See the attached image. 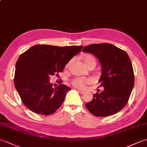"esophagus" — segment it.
I'll list each match as a JSON object with an SVG mask.
<instances>
[{"mask_svg": "<svg viewBox=\"0 0 147 147\" xmlns=\"http://www.w3.org/2000/svg\"><path fill=\"white\" fill-rule=\"evenodd\" d=\"M78 93H80V94H83L85 93V91H81V90H78Z\"/></svg>", "mask_w": 147, "mask_h": 147, "instance_id": "esophagus-1", "label": "esophagus"}]
</instances>
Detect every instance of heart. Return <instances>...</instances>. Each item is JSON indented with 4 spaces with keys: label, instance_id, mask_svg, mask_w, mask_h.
I'll return each instance as SVG.
<instances>
[{
    "label": "heart",
    "instance_id": "b5f03b06",
    "mask_svg": "<svg viewBox=\"0 0 147 147\" xmlns=\"http://www.w3.org/2000/svg\"><path fill=\"white\" fill-rule=\"evenodd\" d=\"M83 61L88 67L91 65H96V59L95 58L90 54H86L83 57ZM90 80L86 78H76L71 81V83L74 86L80 89H82L85 87L86 84L90 83Z\"/></svg>",
    "mask_w": 147,
    "mask_h": 147
}]
</instances>
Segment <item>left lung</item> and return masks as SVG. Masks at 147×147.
Masks as SVG:
<instances>
[{
    "label": "left lung",
    "instance_id": "obj_1",
    "mask_svg": "<svg viewBox=\"0 0 147 147\" xmlns=\"http://www.w3.org/2000/svg\"><path fill=\"white\" fill-rule=\"evenodd\" d=\"M84 53L93 54L101 66L99 80L104 90L93 94L86 107L96 117H108L120 111L127 105L134 86L132 64L127 53L108 43L84 47Z\"/></svg>",
    "mask_w": 147,
    "mask_h": 147
}]
</instances>
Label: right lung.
Masks as SVG:
<instances>
[{
	"label": "right lung",
	"instance_id": "1",
	"mask_svg": "<svg viewBox=\"0 0 147 147\" xmlns=\"http://www.w3.org/2000/svg\"><path fill=\"white\" fill-rule=\"evenodd\" d=\"M83 47L35 45L19 56L16 64L14 84L26 107L36 113L49 115L61 107L71 88L63 84L53 88L50 76L62 72Z\"/></svg>",
	"mask_w": 147,
	"mask_h": 147
}]
</instances>
